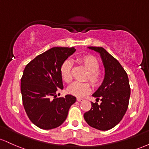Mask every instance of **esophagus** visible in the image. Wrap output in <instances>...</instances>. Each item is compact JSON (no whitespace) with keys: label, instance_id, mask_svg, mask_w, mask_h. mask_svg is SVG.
<instances>
[{"label":"esophagus","instance_id":"34e87169","mask_svg":"<svg viewBox=\"0 0 149 149\" xmlns=\"http://www.w3.org/2000/svg\"><path fill=\"white\" fill-rule=\"evenodd\" d=\"M77 101L78 102H82V101H83V99L80 98V97H77Z\"/></svg>","mask_w":149,"mask_h":149}]
</instances>
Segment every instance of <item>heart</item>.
Wrapping results in <instances>:
<instances>
[{"instance_id":"b5f03b06","label":"heart","mask_w":149,"mask_h":149,"mask_svg":"<svg viewBox=\"0 0 149 149\" xmlns=\"http://www.w3.org/2000/svg\"><path fill=\"white\" fill-rule=\"evenodd\" d=\"M78 61L88 71L86 80H88L94 87H98L102 83L103 76L99 71L100 64L95 57L85 55L79 58ZM60 75L62 80L66 83H70L72 80V64L69 60H65L60 66ZM91 90L90 85L88 83L75 82L67 88V92L76 97H83Z\"/></svg>"}]
</instances>
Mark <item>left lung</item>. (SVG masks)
Returning a JSON list of instances; mask_svg holds the SVG:
<instances>
[{
    "mask_svg": "<svg viewBox=\"0 0 149 149\" xmlns=\"http://www.w3.org/2000/svg\"><path fill=\"white\" fill-rule=\"evenodd\" d=\"M100 53L105 76L103 83L92 96L100 104L92 102V108L84 113L89 125L99 130L106 131L114 127L123 119L129 104L130 87L126 71L119 61L102 47H88Z\"/></svg>",
    "mask_w": 149,
    "mask_h": 149,
    "instance_id": "1",
    "label": "left lung"
}]
</instances>
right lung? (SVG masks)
<instances>
[{
	"mask_svg": "<svg viewBox=\"0 0 149 149\" xmlns=\"http://www.w3.org/2000/svg\"><path fill=\"white\" fill-rule=\"evenodd\" d=\"M76 52L74 47H54L38 55L26 66L21 78L22 102L29 118L39 128L60 126L76 98L71 95L57 97L63 90L61 64Z\"/></svg>",
	"mask_w": 149,
	"mask_h": 149,
	"instance_id": "obj_1",
	"label": "right lung"
}]
</instances>
